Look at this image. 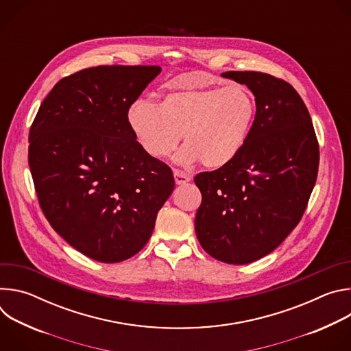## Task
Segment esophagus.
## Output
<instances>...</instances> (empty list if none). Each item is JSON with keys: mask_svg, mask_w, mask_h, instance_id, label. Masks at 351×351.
<instances>
[{"mask_svg": "<svg viewBox=\"0 0 351 351\" xmlns=\"http://www.w3.org/2000/svg\"><path fill=\"white\" fill-rule=\"evenodd\" d=\"M173 176H175V183L176 184H184V183L191 180L190 175H187V173H184L182 171H178V169L173 171Z\"/></svg>", "mask_w": 351, "mask_h": 351, "instance_id": "obj_1", "label": "esophagus"}]
</instances>
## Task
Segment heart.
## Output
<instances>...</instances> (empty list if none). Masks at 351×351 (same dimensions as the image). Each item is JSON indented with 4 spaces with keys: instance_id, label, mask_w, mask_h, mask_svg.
Wrapping results in <instances>:
<instances>
[{
    "instance_id": "heart-1",
    "label": "heart",
    "mask_w": 351,
    "mask_h": 351,
    "mask_svg": "<svg viewBox=\"0 0 351 351\" xmlns=\"http://www.w3.org/2000/svg\"><path fill=\"white\" fill-rule=\"evenodd\" d=\"M257 112L253 91L240 83L187 87L167 93L158 106L136 99L128 123L143 152L156 160L168 157L180 134L184 145L176 161H198L218 169L230 164L244 147Z\"/></svg>"
}]
</instances>
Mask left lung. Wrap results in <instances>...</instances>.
I'll return each mask as SVG.
<instances>
[{
  "label": "left lung",
  "mask_w": 351,
  "mask_h": 351,
  "mask_svg": "<svg viewBox=\"0 0 351 351\" xmlns=\"http://www.w3.org/2000/svg\"><path fill=\"white\" fill-rule=\"evenodd\" d=\"M222 76L253 91L257 112L239 156L194 178L203 195L194 226L211 257L244 265L272 253L302 219L319 147L308 110L287 82L252 71Z\"/></svg>",
  "instance_id": "1"
}]
</instances>
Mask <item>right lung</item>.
<instances>
[{
    "label": "right lung",
    "mask_w": 351,
    "mask_h": 351,
    "mask_svg": "<svg viewBox=\"0 0 351 351\" xmlns=\"http://www.w3.org/2000/svg\"><path fill=\"white\" fill-rule=\"evenodd\" d=\"M160 66H95L61 79L29 133V167L53 229L99 263L125 261L145 245L172 194L171 168L147 156L129 107Z\"/></svg>",
    "instance_id": "right-lung-1"
}]
</instances>
